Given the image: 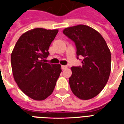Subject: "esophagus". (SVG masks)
I'll return each instance as SVG.
<instances>
[{
  "mask_svg": "<svg viewBox=\"0 0 124 124\" xmlns=\"http://www.w3.org/2000/svg\"><path fill=\"white\" fill-rule=\"evenodd\" d=\"M67 68H68L67 66H64V65H62V70H66V69H67Z\"/></svg>",
  "mask_w": 124,
  "mask_h": 124,
  "instance_id": "1",
  "label": "esophagus"
}]
</instances>
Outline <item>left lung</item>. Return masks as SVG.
<instances>
[{
  "label": "left lung",
  "instance_id": "obj_1",
  "mask_svg": "<svg viewBox=\"0 0 124 124\" xmlns=\"http://www.w3.org/2000/svg\"><path fill=\"white\" fill-rule=\"evenodd\" d=\"M63 33L75 43L77 58L82 66H72L69 78L73 93L81 100L94 98L103 90L111 71V52L100 33L88 26L65 28Z\"/></svg>",
  "mask_w": 124,
  "mask_h": 124
}]
</instances>
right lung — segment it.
<instances>
[{
    "label": "right lung",
    "mask_w": 124,
    "mask_h": 124,
    "mask_svg": "<svg viewBox=\"0 0 124 124\" xmlns=\"http://www.w3.org/2000/svg\"><path fill=\"white\" fill-rule=\"evenodd\" d=\"M58 30L34 28L21 35L11 54L13 76L26 96L44 100L53 92L61 66L45 62L49 46Z\"/></svg>",
    "instance_id": "add662e5"
}]
</instances>
